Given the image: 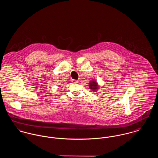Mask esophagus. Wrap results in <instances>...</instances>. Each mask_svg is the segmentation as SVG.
Masks as SVG:
<instances>
[{"instance_id": "obj_1", "label": "esophagus", "mask_w": 158, "mask_h": 158, "mask_svg": "<svg viewBox=\"0 0 158 158\" xmlns=\"http://www.w3.org/2000/svg\"><path fill=\"white\" fill-rule=\"evenodd\" d=\"M72 82L73 83H78V81L77 80H72Z\"/></svg>"}]
</instances>
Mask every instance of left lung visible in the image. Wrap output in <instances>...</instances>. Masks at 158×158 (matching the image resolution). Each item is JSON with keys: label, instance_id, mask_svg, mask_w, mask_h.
<instances>
[{"label": "left lung", "instance_id": "obj_1", "mask_svg": "<svg viewBox=\"0 0 158 158\" xmlns=\"http://www.w3.org/2000/svg\"><path fill=\"white\" fill-rule=\"evenodd\" d=\"M89 88H90V89L94 91L98 89V86H97V82L95 81H91L90 82V85H89Z\"/></svg>", "mask_w": 158, "mask_h": 158}]
</instances>
